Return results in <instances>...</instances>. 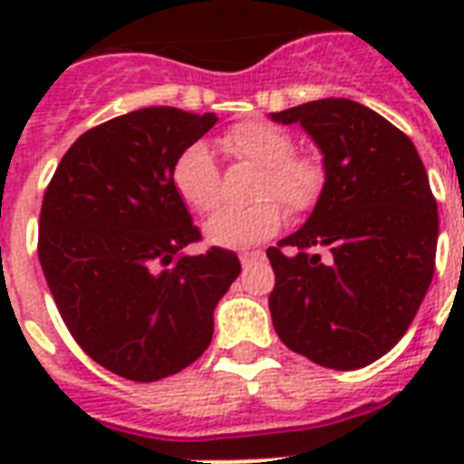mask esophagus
<instances>
[{"label": "esophagus", "mask_w": 464, "mask_h": 464, "mask_svg": "<svg viewBox=\"0 0 464 464\" xmlns=\"http://www.w3.org/2000/svg\"><path fill=\"white\" fill-rule=\"evenodd\" d=\"M257 260H262V253L260 250H250V253H240V265L243 267H250V265H255Z\"/></svg>", "instance_id": "34e87169"}]
</instances>
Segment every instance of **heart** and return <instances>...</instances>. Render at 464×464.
Segmentation results:
<instances>
[{"instance_id": "heart-1", "label": "heart", "mask_w": 464, "mask_h": 464, "mask_svg": "<svg viewBox=\"0 0 464 464\" xmlns=\"http://www.w3.org/2000/svg\"><path fill=\"white\" fill-rule=\"evenodd\" d=\"M221 149L238 160L260 166L250 207H228L207 221L204 236L221 247H247L272 238L284 224V207L305 211L324 188L320 156L294 151V137L282 127L250 120L221 137ZM173 188L189 209L209 214L221 202V173L204 144H189L173 166Z\"/></svg>"}]
</instances>
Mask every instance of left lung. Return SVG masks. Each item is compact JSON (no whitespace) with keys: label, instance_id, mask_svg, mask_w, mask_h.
Returning <instances> with one entry per match:
<instances>
[{"label":"left lung","instance_id":"1","mask_svg":"<svg viewBox=\"0 0 464 464\" xmlns=\"http://www.w3.org/2000/svg\"><path fill=\"white\" fill-rule=\"evenodd\" d=\"M298 122L324 163V188L296 233L267 247L272 323L291 352L356 371L402 339L436 269L439 209L417 149L349 98L269 112Z\"/></svg>","mask_w":464,"mask_h":464}]
</instances>
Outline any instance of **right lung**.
<instances>
[{
    "label": "right lung",
    "instance_id": "add662e5",
    "mask_svg": "<svg viewBox=\"0 0 464 464\" xmlns=\"http://www.w3.org/2000/svg\"><path fill=\"white\" fill-rule=\"evenodd\" d=\"M214 112L144 108L83 132L40 209L38 257L76 344L127 381L180 373L209 346L214 308L240 275L236 253L202 240L173 188L178 156Z\"/></svg>",
    "mask_w": 464,
    "mask_h": 464
}]
</instances>
